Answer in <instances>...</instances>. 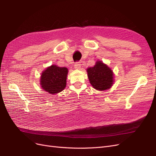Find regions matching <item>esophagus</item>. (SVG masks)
Here are the masks:
<instances>
[{"label":"esophagus","instance_id":"1","mask_svg":"<svg viewBox=\"0 0 156 156\" xmlns=\"http://www.w3.org/2000/svg\"><path fill=\"white\" fill-rule=\"evenodd\" d=\"M81 63L79 62H75L74 64V68H75V69H80V68H81Z\"/></svg>","mask_w":156,"mask_h":156}]
</instances>
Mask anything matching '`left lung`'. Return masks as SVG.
Wrapping results in <instances>:
<instances>
[{
	"label": "left lung",
	"mask_w": 156,
	"mask_h": 156,
	"mask_svg": "<svg viewBox=\"0 0 156 156\" xmlns=\"http://www.w3.org/2000/svg\"><path fill=\"white\" fill-rule=\"evenodd\" d=\"M88 77L92 86L98 90H105L113 83L112 70L101 61H98L94 67L87 69Z\"/></svg>",
	"instance_id": "1"
}]
</instances>
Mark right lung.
I'll return each mask as SVG.
<instances>
[{"label": "right lung", "instance_id": "1", "mask_svg": "<svg viewBox=\"0 0 156 156\" xmlns=\"http://www.w3.org/2000/svg\"><path fill=\"white\" fill-rule=\"evenodd\" d=\"M68 72L66 68L52 65L41 74L40 84L42 88L51 94L62 91L66 86Z\"/></svg>", "mask_w": 156, "mask_h": 156}]
</instances>
